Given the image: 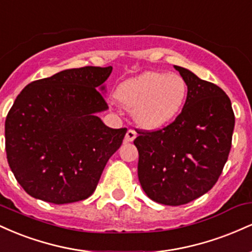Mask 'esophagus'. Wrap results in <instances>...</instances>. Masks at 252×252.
<instances>
[{"mask_svg": "<svg viewBox=\"0 0 252 252\" xmlns=\"http://www.w3.org/2000/svg\"><path fill=\"white\" fill-rule=\"evenodd\" d=\"M135 137H136V132L134 130L129 129L126 134V142H131V141L135 140Z\"/></svg>", "mask_w": 252, "mask_h": 252, "instance_id": "esophagus-1", "label": "esophagus"}]
</instances>
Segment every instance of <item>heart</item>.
Listing matches in <instances>:
<instances>
[{"mask_svg": "<svg viewBox=\"0 0 252 252\" xmlns=\"http://www.w3.org/2000/svg\"><path fill=\"white\" fill-rule=\"evenodd\" d=\"M115 97L131 110L135 122L146 130H156L172 122L186 102L187 84L174 73L146 71L117 86Z\"/></svg>", "mask_w": 252, "mask_h": 252, "instance_id": "obj_1", "label": "heart"}]
</instances>
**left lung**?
I'll list each match as a JSON object with an SVG mask.
<instances>
[{
	"label": "left lung",
	"mask_w": 252,
	"mask_h": 252,
	"mask_svg": "<svg viewBox=\"0 0 252 252\" xmlns=\"http://www.w3.org/2000/svg\"><path fill=\"white\" fill-rule=\"evenodd\" d=\"M187 84V98L173 123L137 131V174L158 204L179 206L215 186L226 163L235 128L231 100L219 86L174 66Z\"/></svg>",
	"instance_id": "1"
}]
</instances>
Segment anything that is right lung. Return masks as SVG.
Listing matches in <instances>:
<instances>
[{"label": "right lung", "mask_w": 252, "mask_h": 252, "mask_svg": "<svg viewBox=\"0 0 252 252\" xmlns=\"http://www.w3.org/2000/svg\"><path fill=\"white\" fill-rule=\"evenodd\" d=\"M111 66H85L28 84L5 118L8 163L31 196L52 204L89 198L126 129L106 126ZM101 92L99 93V91Z\"/></svg>", "instance_id": "1"}]
</instances>
